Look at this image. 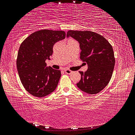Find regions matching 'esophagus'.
Here are the masks:
<instances>
[{
  "mask_svg": "<svg viewBox=\"0 0 135 135\" xmlns=\"http://www.w3.org/2000/svg\"><path fill=\"white\" fill-rule=\"evenodd\" d=\"M64 71H65V73L67 74H70L73 72L72 71H71V70H70L68 69H65V70H64Z\"/></svg>",
  "mask_w": 135,
  "mask_h": 135,
  "instance_id": "34e87169",
  "label": "esophagus"
}]
</instances>
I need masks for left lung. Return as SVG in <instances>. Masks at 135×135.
<instances>
[{
  "label": "left lung",
  "mask_w": 135,
  "mask_h": 135,
  "mask_svg": "<svg viewBox=\"0 0 135 135\" xmlns=\"http://www.w3.org/2000/svg\"><path fill=\"white\" fill-rule=\"evenodd\" d=\"M70 37L78 41L80 59L88 64L86 71H79L81 79L77 86L89 94H97L112 76L115 62L112 47L102 35L92 31H69L67 37Z\"/></svg>",
  "instance_id": "obj_1"
}]
</instances>
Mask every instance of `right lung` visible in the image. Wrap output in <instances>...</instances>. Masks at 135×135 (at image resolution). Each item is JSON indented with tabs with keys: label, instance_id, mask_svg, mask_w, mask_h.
<instances>
[{
	"label": "right lung",
	"instance_id": "obj_1",
	"mask_svg": "<svg viewBox=\"0 0 135 135\" xmlns=\"http://www.w3.org/2000/svg\"><path fill=\"white\" fill-rule=\"evenodd\" d=\"M65 37L64 31L43 29L31 34L21 44L17 68L21 83L31 95L42 97L56 89L61 71L47 67L46 60L52 55L53 45Z\"/></svg>",
	"mask_w": 135,
	"mask_h": 135
}]
</instances>
